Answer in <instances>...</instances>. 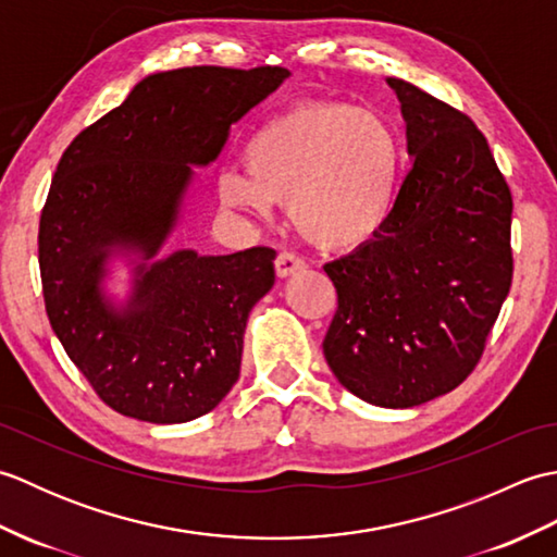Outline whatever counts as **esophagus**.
I'll list each match as a JSON object with an SVG mask.
<instances>
[{
    "label": "esophagus",
    "instance_id": "obj_1",
    "mask_svg": "<svg viewBox=\"0 0 557 557\" xmlns=\"http://www.w3.org/2000/svg\"><path fill=\"white\" fill-rule=\"evenodd\" d=\"M306 268L304 260L299 256L294 253H280L277 260H275V272L280 280H287L292 275H297V272H301Z\"/></svg>",
    "mask_w": 557,
    "mask_h": 557
}]
</instances>
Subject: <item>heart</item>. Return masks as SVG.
Here are the masks:
<instances>
[{
	"mask_svg": "<svg viewBox=\"0 0 557 557\" xmlns=\"http://www.w3.org/2000/svg\"><path fill=\"white\" fill-rule=\"evenodd\" d=\"M244 174H222L224 208H289L306 239L351 251L381 234L393 212L401 152L395 128L373 110L306 100L270 116L242 150Z\"/></svg>",
	"mask_w": 557,
	"mask_h": 557,
	"instance_id": "heart-1",
	"label": "heart"
}]
</instances>
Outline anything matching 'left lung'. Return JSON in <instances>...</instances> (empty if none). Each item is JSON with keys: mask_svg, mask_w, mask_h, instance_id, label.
Masks as SVG:
<instances>
[{"mask_svg": "<svg viewBox=\"0 0 557 557\" xmlns=\"http://www.w3.org/2000/svg\"><path fill=\"white\" fill-rule=\"evenodd\" d=\"M413 168L381 234L325 265L337 313L323 354L375 407L409 409L474 371L512 285V196L467 114L387 76Z\"/></svg>", "mask_w": 557, "mask_h": 557, "instance_id": "1", "label": "left lung"}]
</instances>
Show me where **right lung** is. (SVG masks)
<instances>
[{
    "label": "right lung",
    "instance_id": "1",
    "mask_svg": "<svg viewBox=\"0 0 557 557\" xmlns=\"http://www.w3.org/2000/svg\"><path fill=\"white\" fill-rule=\"evenodd\" d=\"M289 78L282 66H188L138 81L57 164L40 218L45 309L104 405L186 423L239 377L248 313L275 285V251H168L194 168H210L232 124ZM127 292H111L115 265Z\"/></svg>",
    "mask_w": 557,
    "mask_h": 557
}]
</instances>
